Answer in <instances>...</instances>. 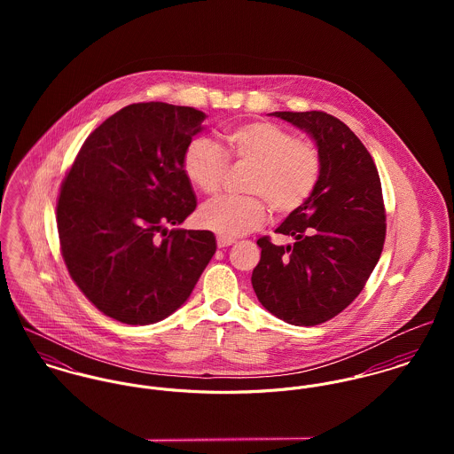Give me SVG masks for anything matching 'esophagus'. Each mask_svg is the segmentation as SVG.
I'll use <instances>...</instances> for the list:
<instances>
[{
    "label": "esophagus",
    "mask_w": 454,
    "mask_h": 454,
    "mask_svg": "<svg viewBox=\"0 0 454 454\" xmlns=\"http://www.w3.org/2000/svg\"><path fill=\"white\" fill-rule=\"evenodd\" d=\"M216 245H218V248H227V247L234 245V239H227V238L218 236V238H216Z\"/></svg>",
    "instance_id": "34e87169"
}]
</instances>
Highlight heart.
<instances>
[{
    "instance_id": "1",
    "label": "heart",
    "mask_w": 454,
    "mask_h": 454,
    "mask_svg": "<svg viewBox=\"0 0 454 454\" xmlns=\"http://www.w3.org/2000/svg\"><path fill=\"white\" fill-rule=\"evenodd\" d=\"M223 150L206 137L189 143L184 173L199 192L216 194L227 173V162L250 164L245 180L248 195H223L206 202L199 223L232 239L265 222L267 206L274 215L297 211L313 195L322 175V153L308 139L265 121L239 124L223 136Z\"/></svg>"
}]
</instances>
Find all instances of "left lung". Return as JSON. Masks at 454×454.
Here are the masks:
<instances>
[{
  "label": "left lung",
  "mask_w": 454,
  "mask_h": 454,
  "mask_svg": "<svg viewBox=\"0 0 454 454\" xmlns=\"http://www.w3.org/2000/svg\"><path fill=\"white\" fill-rule=\"evenodd\" d=\"M309 132L322 153L313 195L276 229L294 245L257 241L262 254L252 274L260 304L299 326L325 324L364 290L381 257L387 211L378 168L344 122L325 112H274Z\"/></svg>",
  "instance_id": "obj_1"
}]
</instances>
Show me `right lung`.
<instances>
[{
	"mask_svg": "<svg viewBox=\"0 0 454 454\" xmlns=\"http://www.w3.org/2000/svg\"><path fill=\"white\" fill-rule=\"evenodd\" d=\"M204 119L191 106L129 105L89 134L61 184L56 218L67 272L121 324L168 318L216 252L209 231L166 229L197 206L184 153Z\"/></svg>",
	"mask_w": 454,
	"mask_h": 454,
	"instance_id": "right-lung-1",
	"label": "right lung"
}]
</instances>
